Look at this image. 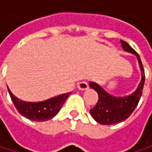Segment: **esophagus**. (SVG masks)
<instances>
[{"instance_id":"34e87169","label":"esophagus","mask_w":152,"mask_h":152,"mask_svg":"<svg viewBox=\"0 0 152 152\" xmlns=\"http://www.w3.org/2000/svg\"><path fill=\"white\" fill-rule=\"evenodd\" d=\"M77 88L80 91H86L89 88V84L86 82H79L77 83Z\"/></svg>"}]
</instances>
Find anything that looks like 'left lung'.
<instances>
[{
    "instance_id": "8db88e82",
    "label": "left lung",
    "mask_w": 152,
    "mask_h": 152,
    "mask_svg": "<svg viewBox=\"0 0 152 152\" xmlns=\"http://www.w3.org/2000/svg\"><path fill=\"white\" fill-rule=\"evenodd\" d=\"M122 49L129 53L136 55L141 71V81L137 88L131 93L122 97H117L109 94L98 83L91 82L90 87L99 94L97 105L90 110L91 117L102 125H113L124 121L130 116L141 99L142 88L145 81L144 69L139 55L127 42L121 40Z\"/></svg>"
}]
</instances>
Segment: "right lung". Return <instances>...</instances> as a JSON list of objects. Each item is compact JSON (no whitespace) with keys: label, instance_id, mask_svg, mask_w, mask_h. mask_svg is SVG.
<instances>
[{"label":"right lung","instance_id":"right-lung-1","mask_svg":"<svg viewBox=\"0 0 152 152\" xmlns=\"http://www.w3.org/2000/svg\"><path fill=\"white\" fill-rule=\"evenodd\" d=\"M9 92L12 102L19 113L29 120L35 121H46L53 119L59 113L60 109L70 94V92L65 93L42 102L31 103L20 100L12 94L10 90Z\"/></svg>","mask_w":152,"mask_h":152}]
</instances>
